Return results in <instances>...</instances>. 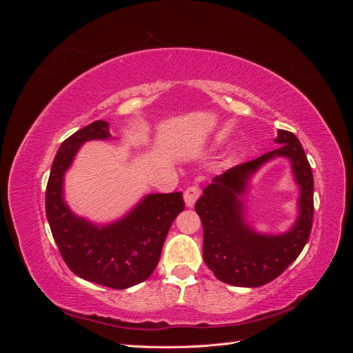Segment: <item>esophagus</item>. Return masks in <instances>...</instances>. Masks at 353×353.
I'll use <instances>...</instances> for the list:
<instances>
[{"mask_svg": "<svg viewBox=\"0 0 353 353\" xmlns=\"http://www.w3.org/2000/svg\"><path fill=\"white\" fill-rule=\"evenodd\" d=\"M201 194V190L199 185H191L184 191V200H185V205L188 208H193L194 203L197 201V199Z\"/></svg>", "mask_w": 353, "mask_h": 353, "instance_id": "esophagus-1", "label": "esophagus"}]
</instances>
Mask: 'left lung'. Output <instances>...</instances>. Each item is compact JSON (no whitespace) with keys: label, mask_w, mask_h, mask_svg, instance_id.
<instances>
[{"label":"left lung","mask_w":353,"mask_h":353,"mask_svg":"<svg viewBox=\"0 0 353 353\" xmlns=\"http://www.w3.org/2000/svg\"><path fill=\"white\" fill-rule=\"evenodd\" d=\"M280 148L215 176L196 203L203 223V259L222 283L259 287L281 275L307 243L314 219V175L302 144L293 132L279 130ZM283 155L291 159L301 185L299 216L295 227L281 236H261L245 226L238 197L248 178L265 161Z\"/></svg>","instance_id":"obj_1"}]
</instances>
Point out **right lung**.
<instances>
[{"instance_id":"right-lung-1","label":"right lung","mask_w":353,"mask_h":353,"mask_svg":"<svg viewBox=\"0 0 353 353\" xmlns=\"http://www.w3.org/2000/svg\"><path fill=\"white\" fill-rule=\"evenodd\" d=\"M109 137V123L95 121L61 143L47 183L46 212L69 270L83 280L121 290L153 274L168 231L185 205L183 193L148 194L123 219L101 228L74 216L63 201V175L85 141Z\"/></svg>"}]
</instances>
